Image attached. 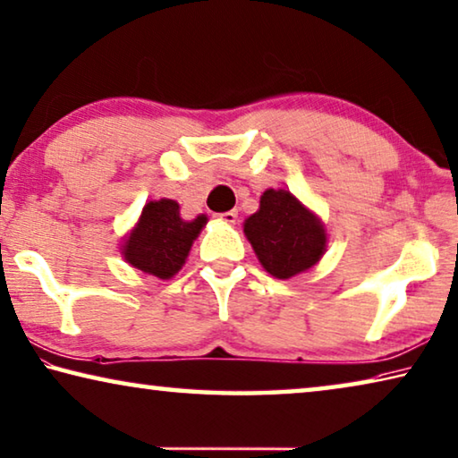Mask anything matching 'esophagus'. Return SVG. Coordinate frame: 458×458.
I'll use <instances>...</instances> for the list:
<instances>
[{
	"mask_svg": "<svg viewBox=\"0 0 458 458\" xmlns=\"http://www.w3.org/2000/svg\"><path fill=\"white\" fill-rule=\"evenodd\" d=\"M217 217H220L224 224H236L238 222V212H236V209H230V212H224Z\"/></svg>",
	"mask_w": 458,
	"mask_h": 458,
	"instance_id": "obj_1",
	"label": "esophagus"
}]
</instances>
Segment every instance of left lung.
<instances>
[{
    "label": "left lung",
    "mask_w": 458,
    "mask_h": 458,
    "mask_svg": "<svg viewBox=\"0 0 458 458\" xmlns=\"http://www.w3.org/2000/svg\"><path fill=\"white\" fill-rule=\"evenodd\" d=\"M244 236L275 279H292L316 267L328 246L322 217L287 190H267L244 220Z\"/></svg>",
    "instance_id": "1"
}]
</instances>
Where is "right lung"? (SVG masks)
I'll return each mask as SVG.
<instances>
[{
    "instance_id": "right-lung-1",
    "label": "right lung",
    "mask_w": 458,
    "mask_h": 458,
    "mask_svg": "<svg viewBox=\"0 0 458 458\" xmlns=\"http://www.w3.org/2000/svg\"><path fill=\"white\" fill-rule=\"evenodd\" d=\"M175 199L144 203L132 230L124 236L120 252L130 267L157 279H171L185 265L193 241L206 228L208 216L183 220Z\"/></svg>"
}]
</instances>
